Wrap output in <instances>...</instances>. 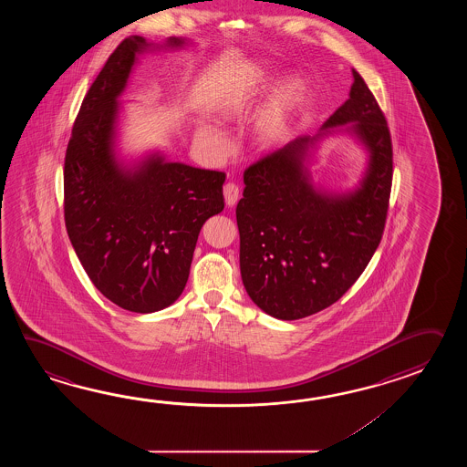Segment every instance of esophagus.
<instances>
[{"instance_id":"1","label":"esophagus","mask_w":467,"mask_h":467,"mask_svg":"<svg viewBox=\"0 0 467 467\" xmlns=\"http://www.w3.org/2000/svg\"><path fill=\"white\" fill-rule=\"evenodd\" d=\"M223 197H225V203H227L229 207H234V205L237 203L238 199H240V189H238V185H235V183H225V187H223Z\"/></svg>"}]
</instances>
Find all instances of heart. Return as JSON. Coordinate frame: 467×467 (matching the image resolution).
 I'll return each mask as SVG.
<instances>
[{"instance_id": "heart-1", "label": "heart", "mask_w": 467, "mask_h": 467, "mask_svg": "<svg viewBox=\"0 0 467 467\" xmlns=\"http://www.w3.org/2000/svg\"><path fill=\"white\" fill-rule=\"evenodd\" d=\"M270 85V75L262 67H254L244 71L222 91L217 99L215 111L222 121H237L242 119L247 109L257 101ZM308 97V85L306 79L298 75H292L284 79L274 93L270 95L267 107L264 109L262 121L258 127V140L262 143H270L277 139L285 129L288 119L297 115L306 105ZM195 140L200 149L210 157H222L229 150V141L225 135L215 125L202 123L195 131Z\"/></svg>"}]
</instances>
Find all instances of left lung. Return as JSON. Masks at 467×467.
Wrapping results in <instances>:
<instances>
[{"instance_id":"obj_1","label":"left lung","mask_w":467,"mask_h":467,"mask_svg":"<svg viewBox=\"0 0 467 467\" xmlns=\"http://www.w3.org/2000/svg\"><path fill=\"white\" fill-rule=\"evenodd\" d=\"M348 99L314 137L302 135L248 167L238 202L240 274L252 302L280 320H297L337 302L380 244L392 183L388 121L352 68ZM348 134L367 151V167L348 191L311 177L319 143Z\"/></svg>"}]
</instances>
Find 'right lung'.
<instances>
[{
    "label": "right lung",
    "instance_id": "obj_1",
    "mask_svg": "<svg viewBox=\"0 0 467 467\" xmlns=\"http://www.w3.org/2000/svg\"><path fill=\"white\" fill-rule=\"evenodd\" d=\"M130 36L89 87L65 157V223L93 285L119 307L151 314L182 296L203 223L223 210V171L170 161L160 150L125 157L119 99L145 53L182 50Z\"/></svg>",
    "mask_w": 467,
    "mask_h": 467
}]
</instances>
